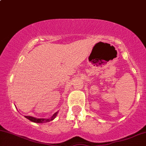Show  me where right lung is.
I'll return each instance as SVG.
<instances>
[{
    "label": "right lung",
    "instance_id": "1",
    "mask_svg": "<svg viewBox=\"0 0 146 146\" xmlns=\"http://www.w3.org/2000/svg\"><path fill=\"white\" fill-rule=\"evenodd\" d=\"M57 114V112L54 113L52 115V116L50 118H34V117H32V116H25V117L26 118H28V120L30 121H33L34 123H47V122H50V121H52L56 117Z\"/></svg>",
    "mask_w": 146,
    "mask_h": 146
}]
</instances>
